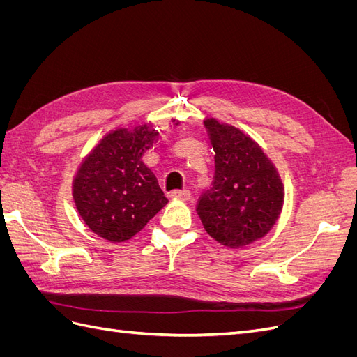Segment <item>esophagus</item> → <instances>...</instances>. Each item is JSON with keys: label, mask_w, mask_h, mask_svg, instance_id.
Listing matches in <instances>:
<instances>
[{"label": "esophagus", "mask_w": 357, "mask_h": 357, "mask_svg": "<svg viewBox=\"0 0 357 357\" xmlns=\"http://www.w3.org/2000/svg\"><path fill=\"white\" fill-rule=\"evenodd\" d=\"M171 197L172 198H177L180 201H189L192 198V193L188 189H183V190H174V192L171 193Z\"/></svg>", "instance_id": "esophagus-1"}]
</instances>
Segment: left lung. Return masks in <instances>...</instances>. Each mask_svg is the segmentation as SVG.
<instances>
[{
    "mask_svg": "<svg viewBox=\"0 0 357 357\" xmlns=\"http://www.w3.org/2000/svg\"><path fill=\"white\" fill-rule=\"evenodd\" d=\"M214 149V180L197 205L207 234L229 248L252 244L271 231L284 202L278 171L255 139L232 125L205 119Z\"/></svg>",
    "mask_w": 357,
    "mask_h": 357,
    "instance_id": "8db88e82",
    "label": "left lung"
}]
</instances>
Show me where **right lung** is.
I'll return each instance as SVG.
<instances>
[{"label":"right lung","mask_w":357,"mask_h":357,"mask_svg":"<svg viewBox=\"0 0 357 357\" xmlns=\"http://www.w3.org/2000/svg\"><path fill=\"white\" fill-rule=\"evenodd\" d=\"M158 135L150 123L119 128L82 160L73 180V199L82 220L101 238L131 240L167 205L155 174L142 160Z\"/></svg>","instance_id":"obj_1"}]
</instances>
